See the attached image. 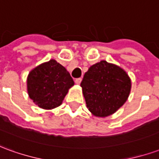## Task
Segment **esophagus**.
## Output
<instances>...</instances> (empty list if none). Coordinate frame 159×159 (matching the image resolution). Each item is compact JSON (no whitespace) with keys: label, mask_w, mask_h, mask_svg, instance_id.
<instances>
[{"label":"esophagus","mask_w":159,"mask_h":159,"mask_svg":"<svg viewBox=\"0 0 159 159\" xmlns=\"http://www.w3.org/2000/svg\"><path fill=\"white\" fill-rule=\"evenodd\" d=\"M81 82H82V78H81V77H79V78H76V79H75V83H76V84H80Z\"/></svg>","instance_id":"esophagus-1"}]
</instances>
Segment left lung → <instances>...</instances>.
<instances>
[{
	"label": "left lung",
	"mask_w": 159,
	"mask_h": 159,
	"mask_svg": "<svg viewBox=\"0 0 159 159\" xmlns=\"http://www.w3.org/2000/svg\"><path fill=\"white\" fill-rule=\"evenodd\" d=\"M89 110L96 117H107L125 103L131 82L118 66L102 60L89 67L81 83Z\"/></svg>",
	"instance_id": "left-lung-1"
}]
</instances>
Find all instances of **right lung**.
I'll return each instance as SVG.
<instances>
[{
	"label": "right lung",
	"mask_w": 159,
	"mask_h": 159,
	"mask_svg": "<svg viewBox=\"0 0 159 159\" xmlns=\"http://www.w3.org/2000/svg\"><path fill=\"white\" fill-rule=\"evenodd\" d=\"M74 81L66 69L51 59L32 70L27 79L30 98L43 109H52L62 103Z\"/></svg>",
	"instance_id": "1"
}]
</instances>
